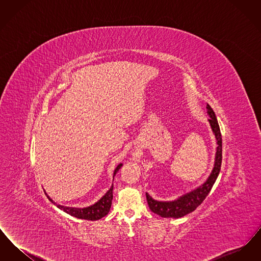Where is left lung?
<instances>
[{"label": "left lung", "instance_id": "left-lung-1", "mask_svg": "<svg viewBox=\"0 0 261 261\" xmlns=\"http://www.w3.org/2000/svg\"><path fill=\"white\" fill-rule=\"evenodd\" d=\"M206 109L207 114L211 117L208 119V122L211 124L212 132L215 136L217 144L213 169L207 180L201 186L198 187L197 189L191 191L190 193H187L185 195L181 196L179 199L172 201H159L152 199L148 193H146L149 210L164 218H180L195 211L206 198V196L211 192V188L217 179L218 174L220 172L222 162V137L215 113L208 103L206 106Z\"/></svg>", "mask_w": 261, "mask_h": 261}]
</instances>
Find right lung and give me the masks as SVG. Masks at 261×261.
Masks as SVG:
<instances>
[{"instance_id": "add662e5", "label": "right lung", "mask_w": 261, "mask_h": 261, "mask_svg": "<svg viewBox=\"0 0 261 261\" xmlns=\"http://www.w3.org/2000/svg\"><path fill=\"white\" fill-rule=\"evenodd\" d=\"M122 166V163L118 164L116 166V168L114 169L113 172V177L115 176V174L117 173V171L120 169V167ZM112 190L113 186L111 187V189L106 193V195L99 199V201H97L95 204L84 207V208H76V207H68V206H63L58 204L57 206L62 210L64 212L68 213L71 216H74L80 219H86V220H99L100 218H102L103 216H106L109 211L111 210L112 201ZM48 199H50L51 202L55 203V201H53V199H50V197L47 195Z\"/></svg>"}]
</instances>
